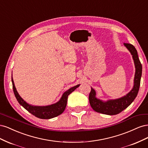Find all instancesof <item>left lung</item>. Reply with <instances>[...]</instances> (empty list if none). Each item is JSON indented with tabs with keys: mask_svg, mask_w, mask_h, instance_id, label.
Masks as SVG:
<instances>
[{
	"mask_svg": "<svg viewBox=\"0 0 148 148\" xmlns=\"http://www.w3.org/2000/svg\"><path fill=\"white\" fill-rule=\"evenodd\" d=\"M124 46L130 52L132 55L135 66V75L134 78V86L133 89L127 95L117 99L102 101L96 97V91L91 88L89 95V101L92 109L97 112L103 114L114 115H117L130 105L135 99L138 93L140 86L142 75V65L138 58V52L135 47L132 44L124 43Z\"/></svg>",
	"mask_w": 148,
	"mask_h": 148,
	"instance_id": "left-lung-1",
	"label": "left lung"
}]
</instances>
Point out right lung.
<instances>
[{"label": "right lung", "mask_w": 148, "mask_h": 148, "mask_svg": "<svg viewBox=\"0 0 148 148\" xmlns=\"http://www.w3.org/2000/svg\"><path fill=\"white\" fill-rule=\"evenodd\" d=\"M12 82L14 95L18 102H19V104L23 106L26 110H27L29 113L34 115L35 117L42 119H52L53 117H56L57 116L63 113V112L65 109V107L66 106L67 99H68L69 95L73 91H75V89L79 86V84H78L77 86H75L72 88H71L69 90L65 91L63 94V95H62L59 101L56 102V104L47 106H33L28 104V103L26 102L19 95V94L16 91L12 78Z\"/></svg>", "instance_id": "add662e5"}]
</instances>
